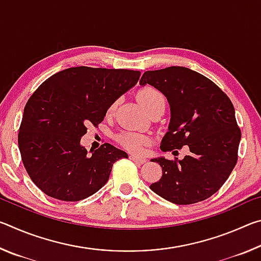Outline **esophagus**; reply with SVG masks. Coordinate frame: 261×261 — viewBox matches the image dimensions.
Returning <instances> with one entry per match:
<instances>
[{
    "mask_svg": "<svg viewBox=\"0 0 261 261\" xmlns=\"http://www.w3.org/2000/svg\"><path fill=\"white\" fill-rule=\"evenodd\" d=\"M130 159L132 161L139 163V165H144V163L146 162V159L141 158V156H137V155H130Z\"/></svg>",
    "mask_w": 261,
    "mask_h": 261,
    "instance_id": "34e87169",
    "label": "esophagus"
}]
</instances>
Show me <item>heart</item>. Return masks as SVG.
I'll return each mask as SVG.
<instances>
[{"instance_id":"b5f03b06","label":"heart","mask_w":261,"mask_h":261,"mask_svg":"<svg viewBox=\"0 0 261 261\" xmlns=\"http://www.w3.org/2000/svg\"><path fill=\"white\" fill-rule=\"evenodd\" d=\"M137 99H138L139 103L146 110L151 109L154 106L165 105L166 102L165 95L162 94V92L152 86L141 87L140 90L137 92ZM115 108H116V102H114L110 106L108 113H113ZM118 141H120V144L123 145L126 149H129V151L134 153H139L143 151L144 145H146L148 143V138L146 136L141 134H137V132L125 131L122 132V134L118 136Z\"/></svg>"}]
</instances>
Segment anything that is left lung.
Segmentation results:
<instances>
[{"instance_id":"1","label":"left lung","mask_w":261,"mask_h":261,"mask_svg":"<svg viewBox=\"0 0 261 261\" xmlns=\"http://www.w3.org/2000/svg\"><path fill=\"white\" fill-rule=\"evenodd\" d=\"M139 83L161 91L170 106L161 151L174 154L185 145L190 149L183 160L152 159L162 176L149 188L177 205L207 199L224 184L238 159L241 129L230 99L211 79L184 67L146 71Z\"/></svg>"}]
</instances>
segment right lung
I'll use <instances>...</instances> for the list:
<instances>
[{
  "instance_id": "1",
  "label": "right lung",
  "mask_w": 261,
  "mask_h": 261,
  "mask_svg": "<svg viewBox=\"0 0 261 261\" xmlns=\"http://www.w3.org/2000/svg\"><path fill=\"white\" fill-rule=\"evenodd\" d=\"M139 77L135 70L76 67L35 90L24 108L18 146L26 171L43 193L78 201L107 183L114 163L127 154L106 143L88 156L81 138Z\"/></svg>"
}]
</instances>
